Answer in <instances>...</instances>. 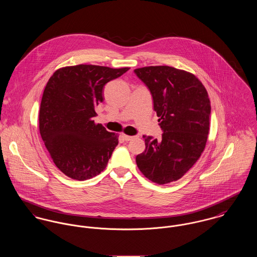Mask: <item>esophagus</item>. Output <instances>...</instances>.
I'll return each instance as SVG.
<instances>
[{"label": "esophagus", "instance_id": "34e87169", "mask_svg": "<svg viewBox=\"0 0 257 257\" xmlns=\"http://www.w3.org/2000/svg\"><path fill=\"white\" fill-rule=\"evenodd\" d=\"M122 137H123V139H124L125 141H131V140L134 138L133 136H128V135H124V134L122 135Z\"/></svg>", "mask_w": 257, "mask_h": 257}]
</instances>
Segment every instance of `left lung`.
Instances as JSON below:
<instances>
[{
    "instance_id": "8db88e82",
    "label": "left lung",
    "mask_w": 257,
    "mask_h": 257,
    "mask_svg": "<svg viewBox=\"0 0 257 257\" xmlns=\"http://www.w3.org/2000/svg\"><path fill=\"white\" fill-rule=\"evenodd\" d=\"M150 89L154 109L164 131L162 139H145L146 150L136 157L143 174L166 184L181 178L203 153L210 125L208 92L191 73L170 66L134 70Z\"/></svg>"
}]
</instances>
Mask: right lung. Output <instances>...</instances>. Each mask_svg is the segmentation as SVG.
<instances>
[{"instance_id": "1", "label": "right lung", "mask_w": 257, "mask_h": 257, "mask_svg": "<svg viewBox=\"0 0 257 257\" xmlns=\"http://www.w3.org/2000/svg\"><path fill=\"white\" fill-rule=\"evenodd\" d=\"M128 70L81 64L61 68L49 79L39 131L54 164L67 176L86 180L106 168L118 136L94 123V108L103 101L105 84Z\"/></svg>"}]
</instances>
